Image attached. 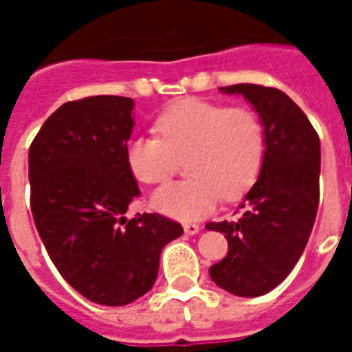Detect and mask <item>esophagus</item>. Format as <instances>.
Masks as SVG:
<instances>
[{
    "label": "esophagus",
    "instance_id": "esophagus-1",
    "mask_svg": "<svg viewBox=\"0 0 352 352\" xmlns=\"http://www.w3.org/2000/svg\"><path fill=\"white\" fill-rule=\"evenodd\" d=\"M183 229H185V232L186 234H197L199 231H201V227H199V223H185V226H183Z\"/></svg>",
    "mask_w": 352,
    "mask_h": 352
}]
</instances>
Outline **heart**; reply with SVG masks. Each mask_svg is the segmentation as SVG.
I'll list each match as a JSON object with an SVG mask.
<instances>
[{"label":"heart","mask_w":352,"mask_h":352,"mask_svg":"<svg viewBox=\"0 0 352 352\" xmlns=\"http://www.w3.org/2000/svg\"><path fill=\"white\" fill-rule=\"evenodd\" d=\"M157 138L126 144V164L146 185H162L185 160L190 178L162 186L151 197L157 211L176 220H197L222 201H236L259 178L266 155L261 118L248 107L183 98L155 120Z\"/></svg>","instance_id":"heart-1"}]
</instances>
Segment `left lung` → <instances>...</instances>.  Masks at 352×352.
<instances>
[{
	"instance_id": "left-lung-1",
	"label": "left lung",
	"mask_w": 352,
	"mask_h": 352,
	"mask_svg": "<svg viewBox=\"0 0 352 352\" xmlns=\"http://www.w3.org/2000/svg\"><path fill=\"white\" fill-rule=\"evenodd\" d=\"M259 113L266 155L259 178L232 222H210L223 232L227 256L210 268L211 280L236 296L256 298L284 282L303 254L319 206L321 142L305 113L284 91L261 84H232Z\"/></svg>"
}]
</instances>
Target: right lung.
I'll use <instances>...</instances> for the list:
<instances>
[{
	"label": "right lung",
	"mask_w": 352,
	"mask_h": 352,
	"mask_svg": "<svg viewBox=\"0 0 352 352\" xmlns=\"http://www.w3.org/2000/svg\"><path fill=\"white\" fill-rule=\"evenodd\" d=\"M129 96H86L47 118L28 155L31 213L49 257L79 294L121 307L153 287L160 252L183 234L158 213L126 219L141 195L126 164Z\"/></svg>",
	"instance_id": "add662e5"
}]
</instances>
